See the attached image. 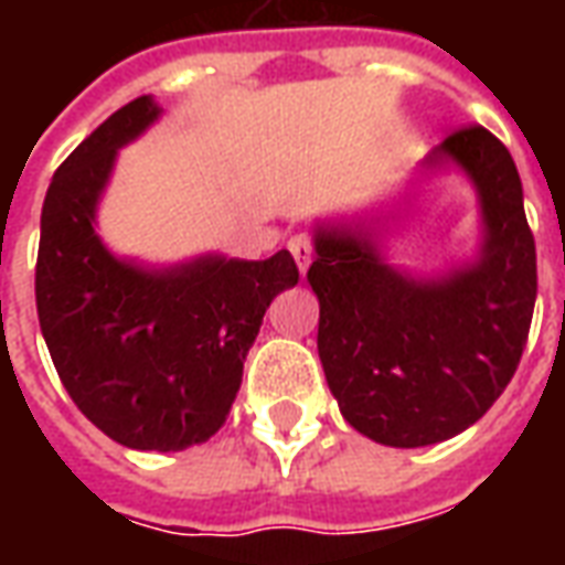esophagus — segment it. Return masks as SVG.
<instances>
[{
	"instance_id": "1",
	"label": "esophagus",
	"mask_w": 565,
	"mask_h": 565,
	"mask_svg": "<svg viewBox=\"0 0 565 565\" xmlns=\"http://www.w3.org/2000/svg\"><path fill=\"white\" fill-rule=\"evenodd\" d=\"M287 247H290V254H294L299 271H306L308 263H311V257H315V242H311V235H306V233L294 235V238L287 242Z\"/></svg>"
}]
</instances>
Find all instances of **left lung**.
<instances>
[{
    "mask_svg": "<svg viewBox=\"0 0 565 565\" xmlns=\"http://www.w3.org/2000/svg\"><path fill=\"white\" fill-rule=\"evenodd\" d=\"M457 162L478 190L484 242L436 278L393 269L372 223L315 235L318 354L348 424L391 448H424L484 417L521 363L535 306V242L509 148L484 127L450 132L426 172Z\"/></svg>",
    "mask_w": 565,
    "mask_h": 565,
    "instance_id": "left-lung-1",
    "label": "left lung"
}]
</instances>
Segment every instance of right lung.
<instances>
[{"mask_svg": "<svg viewBox=\"0 0 565 565\" xmlns=\"http://www.w3.org/2000/svg\"><path fill=\"white\" fill-rule=\"evenodd\" d=\"M160 105L139 96L54 172L42 209L35 308L56 375L87 420L132 450H184L223 426L271 299L299 281L290 250L145 269L96 235L117 150Z\"/></svg>", "mask_w": 565, "mask_h": 565, "instance_id": "obj_1", "label": "right lung"}]
</instances>
